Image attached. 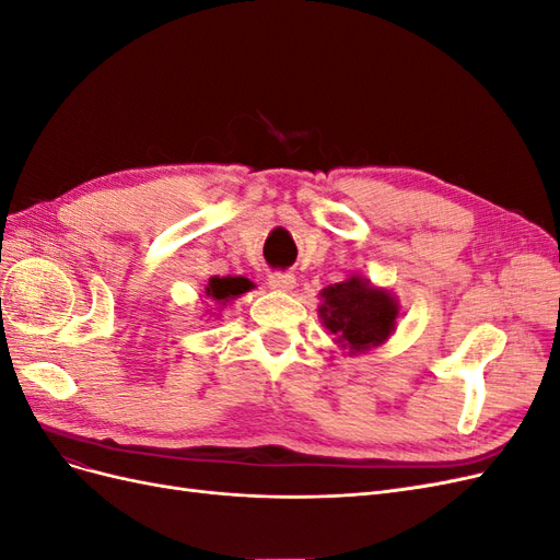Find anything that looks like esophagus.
<instances>
[{
  "instance_id": "1",
  "label": "esophagus",
  "mask_w": 560,
  "mask_h": 560,
  "mask_svg": "<svg viewBox=\"0 0 560 560\" xmlns=\"http://www.w3.org/2000/svg\"><path fill=\"white\" fill-rule=\"evenodd\" d=\"M268 284L278 292H290V290H294L296 280L292 273H287V270H273V273L268 276Z\"/></svg>"
}]
</instances>
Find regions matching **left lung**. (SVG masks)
I'll list each match as a JSON object with an SVG mask.
<instances>
[{
    "mask_svg": "<svg viewBox=\"0 0 560 560\" xmlns=\"http://www.w3.org/2000/svg\"><path fill=\"white\" fill-rule=\"evenodd\" d=\"M319 296L325 299L319 317L325 319V327L336 336V341L350 348V352L381 346L395 331L397 301L387 292L369 287L362 278L329 284Z\"/></svg>",
    "mask_w": 560,
    "mask_h": 560,
    "instance_id": "1",
    "label": "left lung"
}]
</instances>
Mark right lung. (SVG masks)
<instances>
[{"mask_svg": "<svg viewBox=\"0 0 560 560\" xmlns=\"http://www.w3.org/2000/svg\"><path fill=\"white\" fill-rule=\"evenodd\" d=\"M249 287H252V282L245 278H231V276L229 278H210V282L206 287V294L217 303H226L235 296L245 294Z\"/></svg>", "mask_w": 560, "mask_h": 560, "instance_id": "right-lung-1", "label": "right lung"}]
</instances>
